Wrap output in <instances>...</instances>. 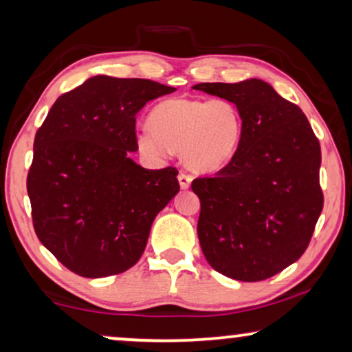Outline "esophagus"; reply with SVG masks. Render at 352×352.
<instances>
[{"label":"esophagus","mask_w":352,"mask_h":352,"mask_svg":"<svg viewBox=\"0 0 352 352\" xmlns=\"http://www.w3.org/2000/svg\"><path fill=\"white\" fill-rule=\"evenodd\" d=\"M177 179H179L181 188H188V187H190L192 176L187 175V173H179V176H177Z\"/></svg>","instance_id":"1"}]
</instances>
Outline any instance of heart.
<instances>
[{
  "label": "heart",
  "mask_w": 352,
  "mask_h": 352,
  "mask_svg": "<svg viewBox=\"0 0 352 352\" xmlns=\"http://www.w3.org/2000/svg\"><path fill=\"white\" fill-rule=\"evenodd\" d=\"M149 129L136 133V147L147 159L179 151L197 173H216L235 159L244 122L235 103L217 100L168 98L149 114Z\"/></svg>",
  "instance_id": "1"
}]
</instances>
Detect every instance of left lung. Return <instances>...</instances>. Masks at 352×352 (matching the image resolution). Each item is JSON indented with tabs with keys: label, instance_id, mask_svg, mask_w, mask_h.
<instances>
[{
	"label": "left lung",
	"instance_id": "left-lung-1",
	"mask_svg": "<svg viewBox=\"0 0 352 352\" xmlns=\"http://www.w3.org/2000/svg\"><path fill=\"white\" fill-rule=\"evenodd\" d=\"M193 89L235 103L244 122L235 159L192 182L201 251L223 276L272 278L307 251L322 211L319 141L303 111L265 80Z\"/></svg>",
	"mask_w": 352,
	"mask_h": 352
}]
</instances>
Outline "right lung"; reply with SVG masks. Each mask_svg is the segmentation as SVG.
Segmentation results:
<instances>
[{"mask_svg": "<svg viewBox=\"0 0 352 352\" xmlns=\"http://www.w3.org/2000/svg\"><path fill=\"white\" fill-rule=\"evenodd\" d=\"M176 89L94 76L58 96L36 131L27 177L34 232L84 278L124 273L144 252L152 222L179 192L177 170L135 164L136 114Z\"/></svg>", "mask_w": 352, "mask_h": 352, "instance_id": "right-lung-1", "label": "right lung"}]
</instances>
